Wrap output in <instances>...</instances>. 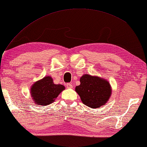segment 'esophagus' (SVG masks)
<instances>
[{
	"label": "esophagus",
	"mask_w": 147,
	"mask_h": 147,
	"mask_svg": "<svg viewBox=\"0 0 147 147\" xmlns=\"http://www.w3.org/2000/svg\"><path fill=\"white\" fill-rule=\"evenodd\" d=\"M66 86L67 88H69V89H72V88H73V85H72L71 84H67Z\"/></svg>",
	"instance_id": "1"
}]
</instances>
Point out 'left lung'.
<instances>
[{"instance_id":"left-lung-1","label":"left lung","mask_w":147,"mask_h":147,"mask_svg":"<svg viewBox=\"0 0 147 147\" xmlns=\"http://www.w3.org/2000/svg\"><path fill=\"white\" fill-rule=\"evenodd\" d=\"M80 82L75 91L85 105L92 109L99 108L110 99L112 88L106 79L85 74L80 78Z\"/></svg>"}]
</instances>
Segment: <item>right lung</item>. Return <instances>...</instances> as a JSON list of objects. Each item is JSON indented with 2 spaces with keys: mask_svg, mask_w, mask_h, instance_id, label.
I'll return each mask as SVG.
<instances>
[{
  "mask_svg": "<svg viewBox=\"0 0 147 147\" xmlns=\"http://www.w3.org/2000/svg\"><path fill=\"white\" fill-rule=\"evenodd\" d=\"M65 88L61 84H55L53 78L47 76L34 82L30 93L36 105L46 106L53 103Z\"/></svg>",
  "mask_w": 147,
  "mask_h": 147,
  "instance_id": "1",
  "label": "right lung"
}]
</instances>
